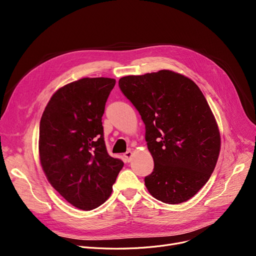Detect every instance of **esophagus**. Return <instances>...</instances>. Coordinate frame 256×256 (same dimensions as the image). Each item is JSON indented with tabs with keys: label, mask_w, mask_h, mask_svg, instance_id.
Masks as SVG:
<instances>
[{
	"label": "esophagus",
	"mask_w": 256,
	"mask_h": 256,
	"mask_svg": "<svg viewBox=\"0 0 256 256\" xmlns=\"http://www.w3.org/2000/svg\"><path fill=\"white\" fill-rule=\"evenodd\" d=\"M124 162L126 163H130V160H132V152H126L124 154Z\"/></svg>",
	"instance_id": "obj_1"
}]
</instances>
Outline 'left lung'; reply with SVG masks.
Returning <instances> with one entry per match:
<instances>
[{
    "mask_svg": "<svg viewBox=\"0 0 256 256\" xmlns=\"http://www.w3.org/2000/svg\"><path fill=\"white\" fill-rule=\"evenodd\" d=\"M119 88L145 124L154 168L144 178L158 200L178 204L192 198L210 180L220 154L216 119L199 87L171 70L119 80Z\"/></svg>",
    "mask_w": 256,
    "mask_h": 256,
    "instance_id": "left-lung-1",
    "label": "left lung"
}]
</instances>
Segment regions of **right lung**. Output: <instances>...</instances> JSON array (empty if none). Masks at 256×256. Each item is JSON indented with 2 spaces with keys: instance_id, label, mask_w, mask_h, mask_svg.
I'll return each mask as SVG.
<instances>
[{
  "instance_id": "add662e5",
  "label": "right lung",
  "mask_w": 256,
  "mask_h": 256,
  "mask_svg": "<svg viewBox=\"0 0 256 256\" xmlns=\"http://www.w3.org/2000/svg\"><path fill=\"white\" fill-rule=\"evenodd\" d=\"M84 78L52 94L39 126L40 164L50 184L76 208L91 210L110 197L124 162L109 156L102 117L115 86Z\"/></svg>"
}]
</instances>
